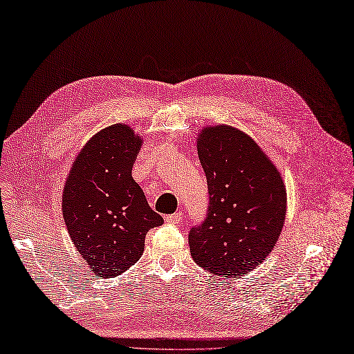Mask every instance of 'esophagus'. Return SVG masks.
Segmentation results:
<instances>
[{
    "label": "esophagus",
    "mask_w": 354,
    "mask_h": 354,
    "mask_svg": "<svg viewBox=\"0 0 354 354\" xmlns=\"http://www.w3.org/2000/svg\"><path fill=\"white\" fill-rule=\"evenodd\" d=\"M182 220H184V214H182V213L179 212V213L169 214V216L166 217V223H170V225H179Z\"/></svg>",
    "instance_id": "esophagus-1"
}]
</instances>
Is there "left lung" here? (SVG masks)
Segmentation results:
<instances>
[{
    "label": "left lung",
    "mask_w": 354,
    "mask_h": 354,
    "mask_svg": "<svg viewBox=\"0 0 354 354\" xmlns=\"http://www.w3.org/2000/svg\"><path fill=\"white\" fill-rule=\"evenodd\" d=\"M197 150L208 185V210L189 230L195 263L220 277H241L276 246L287 194L277 167L241 129L207 125Z\"/></svg>",
    "instance_id": "1"
}]
</instances>
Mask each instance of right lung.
<instances>
[{
	"mask_svg": "<svg viewBox=\"0 0 354 354\" xmlns=\"http://www.w3.org/2000/svg\"><path fill=\"white\" fill-rule=\"evenodd\" d=\"M140 147L141 137L129 125L103 128L84 144L65 180V226L100 277H116L134 266L147 232L163 223L131 176Z\"/></svg>",
	"mask_w": 354,
	"mask_h": 354,
	"instance_id": "1",
	"label": "right lung"
}]
</instances>
